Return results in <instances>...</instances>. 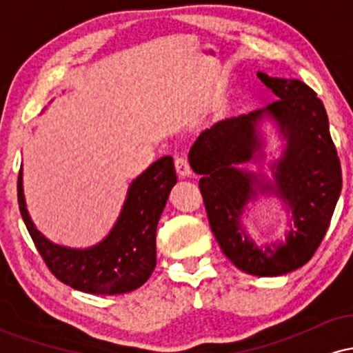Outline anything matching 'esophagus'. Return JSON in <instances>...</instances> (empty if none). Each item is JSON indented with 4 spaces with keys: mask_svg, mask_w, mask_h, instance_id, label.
<instances>
[{
    "mask_svg": "<svg viewBox=\"0 0 353 353\" xmlns=\"http://www.w3.org/2000/svg\"><path fill=\"white\" fill-rule=\"evenodd\" d=\"M174 168H176V172L179 174L181 177H189L190 174H192V169H190L188 157L184 156L176 157V161H174Z\"/></svg>",
    "mask_w": 353,
    "mask_h": 353,
    "instance_id": "1",
    "label": "esophagus"
}]
</instances>
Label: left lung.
Listing matches in <instances>:
<instances>
[{"label":"left lung","instance_id":"left-lung-1","mask_svg":"<svg viewBox=\"0 0 353 353\" xmlns=\"http://www.w3.org/2000/svg\"><path fill=\"white\" fill-rule=\"evenodd\" d=\"M257 76L279 99L264 111L229 117L205 129L190 148L189 163L202 176L205 212L225 257L247 274L275 277L307 264L319 249L342 189V169L325 108L314 89L299 79ZM265 112L278 119L288 137L286 152L274 166L275 188L235 168L260 147L253 125ZM255 187L272 190L293 208L296 228L274 250L255 246L238 224Z\"/></svg>","mask_w":353,"mask_h":353}]
</instances>
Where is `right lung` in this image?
Masks as SVG:
<instances>
[{
    "label": "right lung",
    "instance_id": "right-lung-1",
    "mask_svg": "<svg viewBox=\"0 0 353 353\" xmlns=\"http://www.w3.org/2000/svg\"><path fill=\"white\" fill-rule=\"evenodd\" d=\"M177 182L171 156L149 165L129 188L114 229L91 249H66L51 244L34 228L18 174L19 212L44 264L58 281L86 294L116 295L139 289L156 267V229Z\"/></svg>",
    "mask_w": 353,
    "mask_h": 353
}]
</instances>
